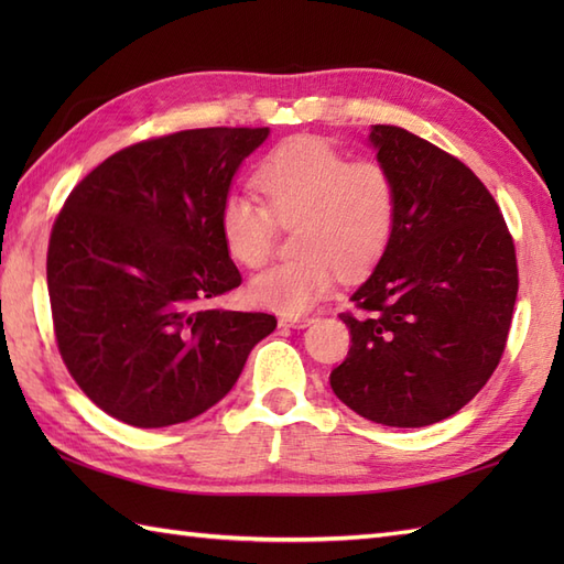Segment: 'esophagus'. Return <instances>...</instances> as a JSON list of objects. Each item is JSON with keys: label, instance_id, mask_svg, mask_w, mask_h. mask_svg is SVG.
<instances>
[{"label": "esophagus", "instance_id": "1", "mask_svg": "<svg viewBox=\"0 0 564 564\" xmlns=\"http://www.w3.org/2000/svg\"><path fill=\"white\" fill-rule=\"evenodd\" d=\"M281 327H297V329H303V327H307V325H313V317H283L281 322H279Z\"/></svg>", "mask_w": 564, "mask_h": 564}]
</instances>
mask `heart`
Returning <instances> with one entry per match:
<instances>
[{
  "label": "heart",
  "instance_id": "obj_1",
  "mask_svg": "<svg viewBox=\"0 0 564 564\" xmlns=\"http://www.w3.org/2000/svg\"><path fill=\"white\" fill-rule=\"evenodd\" d=\"M263 204L245 194L223 200L218 227L237 263L259 269L293 227L301 257L254 275L249 297L273 313L297 317L325 301L344 275H364L386 254L398 227L400 194L386 162L349 160L329 140L295 135L275 145L254 172Z\"/></svg>",
  "mask_w": 564,
  "mask_h": 564
}]
</instances>
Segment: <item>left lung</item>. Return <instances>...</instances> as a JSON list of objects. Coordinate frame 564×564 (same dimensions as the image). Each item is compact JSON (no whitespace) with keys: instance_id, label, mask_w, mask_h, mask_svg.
I'll list each match as a JSON object with an SVG mask.
<instances>
[{"instance_id":"1","label":"left lung","mask_w":564,"mask_h":564,"mask_svg":"<svg viewBox=\"0 0 564 564\" xmlns=\"http://www.w3.org/2000/svg\"><path fill=\"white\" fill-rule=\"evenodd\" d=\"M398 182L392 242L341 313L351 332L334 394L370 422L448 419L492 378L509 339L519 267L495 196L458 158L400 126H370Z\"/></svg>"}]
</instances>
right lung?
I'll return each instance as SVG.
<instances>
[{"label": "right lung", "instance_id": "add662e5", "mask_svg": "<svg viewBox=\"0 0 564 564\" xmlns=\"http://www.w3.org/2000/svg\"><path fill=\"white\" fill-rule=\"evenodd\" d=\"M269 128H196L118 150L69 191L47 242L57 351L87 398L138 429L232 390L267 313L206 307L242 283L218 213Z\"/></svg>", "mask_w": 564, "mask_h": 564}]
</instances>
